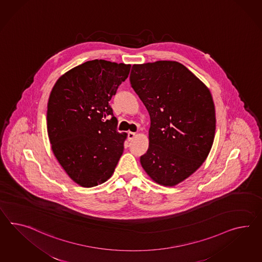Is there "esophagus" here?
Returning a JSON list of instances; mask_svg holds the SVG:
<instances>
[{
    "mask_svg": "<svg viewBox=\"0 0 262 262\" xmlns=\"http://www.w3.org/2000/svg\"><path fill=\"white\" fill-rule=\"evenodd\" d=\"M127 137L129 141H132L135 137H136V133L135 132H128Z\"/></svg>",
    "mask_w": 262,
    "mask_h": 262,
    "instance_id": "obj_1",
    "label": "esophagus"
}]
</instances>
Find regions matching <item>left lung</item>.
Wrapping results in <instances>:
<instances>
[{"label":"left lung","mask_w":262,"mask_h":262,"mask_svg":"<svg viewBox=\"0 0 262 262\" xmlns=\"http://www.w3.org/2000/svg\"><path fill=\"white\" fill-rule=\"evenodd\" d=\"M130 83L151 120L141 166L159 184L177 185L202 166L213 145L212 95L189 69L173 60L134 64Z\"/></svg>","instance_id":"1"}]
</instances>
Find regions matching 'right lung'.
<instances>
[{
	"label": "right lung",
	"mask_w": 262,
	"mask_h": 262,
	"mask_svg": "<svg viewBox=\"0 0 262 262\" xmlns=\"http://www.w3.org/2000/svg\"><path fill=\"white\" fill-rule=\"evenodd\" d=\"M130 64L88 60L62 75L47 103V133L61 167L83 187L101 184L114 173L123 152L126 133L109 101Z\"/></svg>",
	"instance_id": "1"
}]
</instances>
